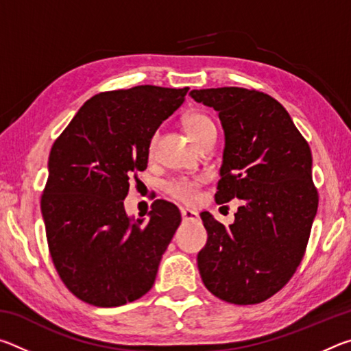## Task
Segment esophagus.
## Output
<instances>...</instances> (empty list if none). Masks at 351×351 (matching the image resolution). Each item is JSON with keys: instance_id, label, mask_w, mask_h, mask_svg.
Masks as SVG:
<instances>
[{"instance_id": "obj_1", "label": "esophagus", "mask_w": 351, "mask_h": 351, "mask_svg": "<svg viewBox=\"0 0 351 351\" xmlns=\"http://www.w3.org/2000/svg\"><path fill=\"white\" fill-rule=\"evenodd\" d=\"M181 217L184 221H197L199 218L197 210H190V209H181Z\"/></svg>"}]
</instances>
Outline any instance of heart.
<instances>
[{
  "label": "heart",
  "mask_w": 351,
  "mask_h": 351,
  "mask_svg": "<svg viewBox=\"0 0 351 351\" xmlns=\"http://www.w3.org/2000/svg\"><path fill=\"white\" fill-rule=\"evenodd\" d=\"M182 123L195 144H198L206 134L215 132V123H213L212 119L199 111L187 112L182 117ZM169 193L178 201L190 203V201H193L195 197H197V184L186 180L175 181L169 186Z\"/></svg>",
  "instance_id": "obj_1"
}]
</instances>
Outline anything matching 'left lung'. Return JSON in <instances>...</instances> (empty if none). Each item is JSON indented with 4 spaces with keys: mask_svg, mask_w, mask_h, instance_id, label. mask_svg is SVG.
Instances as JSON below:
<instances>
[{
    "mask_svg": "<svg viewBox=\"0 0 351 351\" xmlns=\"http://www.w3.org/2000/svg\"><path fill=\"white\" fill-rule=\"evenodd\" d=\"M190 96L218 111L224 130L215 201H241L229 228L201 213L207 230L201 278L224 302L260 304L289 282L310 239L319 204L310 145L268 94L224 86Z\"/></svg>",
    "mask_w": 351,
    "mask_h": 351,
    "instance_id": "left-lung-1",
    "label": "left lung"
}]
</instances>
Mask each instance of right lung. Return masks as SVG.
I'll use <instances>...</instances> for the list:
<instances>
[{"mask_svg": "<svg viewBox=\"0 0 351 351\" xmlns=\"http://www.w3.org/2000/svg\"><path fill=\"white\" fill-rule=\"evenodd\" d=\"M187 91L141 85L100 93L51 148L41 195L47 245L63 283L86 304L121 306L153 287L181 213L156 199L142 224L123 199L130 180L147 169L153 134Z\"/></svg>", "mask_w": 351, "mask_h": 351, "instance_id": "right-lung-1", "label": "right lung"}]
</instances>
